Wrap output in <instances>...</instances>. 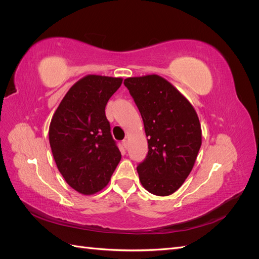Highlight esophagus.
<instances>
[{"instance_id": "esophagus-1", "label": "esophagus", "mask_w": 259, "mask_h": 259, "mask_svg": "<svg viewBox=\"0 0 259 259\" xmlns=\"http://www.w3.org/2000/svg\"><path fill=\"white\" fill-rule=\"evenodd\" d=\"M122 146H123L125 149H126V147H127V140H126V139L123 140V142H122Z\"/></svg>"}]
</instances>
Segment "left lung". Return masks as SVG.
Masks as SVG:
<instances>
[{
    "mask_svg": "<svg viewBox=\"0 0 259 259\" xmlns=\"http://www.w3.org/2000/svg\"><path fill=\"white\" fill-rule=\"evenodd\" d=\"M124 85L149 137L147 156L137 166L140 183L150 193L169 195L185 183L197 160L202 144L198 114L183 94L160 75L127 77Z\"/></svg>",
    "mask_w": 259,
    "mask_h": 259,
    "instance_id": "left-lung-1",
    "label": "left lung"
}]
</instances>
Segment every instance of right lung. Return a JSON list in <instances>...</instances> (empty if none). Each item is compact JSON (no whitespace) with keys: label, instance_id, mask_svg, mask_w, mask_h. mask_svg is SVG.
Returning <instances> with one entry per match:
<instances>
[{"label":"right lung","instance_id":"obj_1","mask_svg":"<svg viewBox=\"0 0 259 259\" xmlns=\"http://www.w3.org/2000/svg\"><path fill=\"white\" fill-rule=\"evenodd\" d=\"M122 81L95 74L82 77L62 98L51 121L54 160L67 184L82 194L104 189L121 160L105 108Z\"/></svg>","mask_w":259,"mask_h":259}]
</instances>
